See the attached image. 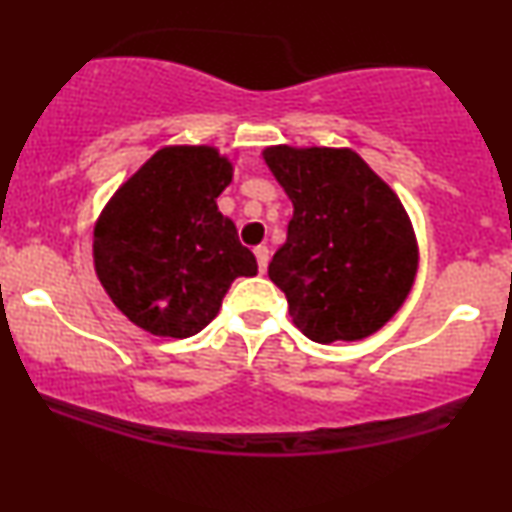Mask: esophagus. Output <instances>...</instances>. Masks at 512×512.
Here are the masks:
<instances>
[{"mask_svg": "<svg viewBox=\"0 0 512 512\" xmlns=\"http://www.w3.org/2000/svg\"><path fill=\"white\" fill-rule=\"evenodd\" d=\"M255 257H257V269H260V274L267 272V264H269V250L260 245V248H255Z\"/></svg>", "mask_w": 512, "mask_h": 512, "instance_id": "obj_1", "label": "esophagus"}]
</instances>
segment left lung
<instances>
[{
	"instance_id": "left-lung-1",
	"label": "left lung",
	"mask_w": 512,
	"mask_h": 512,
	"mask_svg": "<svg viewBox=\"0 0 512 512\" xmlns=\"http://www.w3.org/2000/svg\"><path fill=\"white\" fill-rule=\"evenodd\" d=\"M264 161L293 202L286 243L269 262L293 325L317 344L378 332L419 262L399 197L351 149L269 146Z\"/></svg>"
}]
</instances>
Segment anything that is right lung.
<instances>
[{"label":"right lung","mask_w":512,"mask_h":512,"mask_svg":"<svg viewBox=\"0 0 512 512\" xmlns=\"http://www.w3.org/2000/svg\"><path fill=\"white\" fill-rule=\"evenodd\" d=\"M233 166L211 146H166L129 178L93 231V262L117 308L156 337L185 339L219 313L255 255L216 207Z\"/></svg>","instance_id":"1"}]
</instances>
